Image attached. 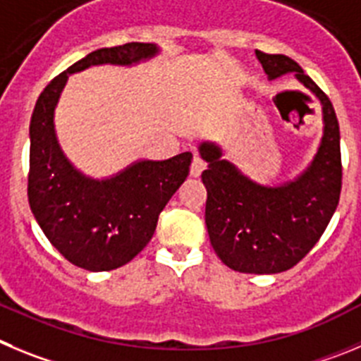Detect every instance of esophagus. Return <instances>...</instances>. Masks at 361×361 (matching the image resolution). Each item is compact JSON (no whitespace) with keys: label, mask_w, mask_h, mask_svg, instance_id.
<instances>
[{"label":"esophagus","mask_w":361,"mask_h":361,"mask_svg":"<svg viewBox=\"0 0 361 361\" xmlns=\"http://www.w3.org/2000/svg\"><path fill=\"white\" fill-rule=\"evenodd\" d=\"M203 171H204V161L201 160L200 157H194L192 165H190V176L192 178L201 176V173H203Z\"/></svg>","instance_id":"34e87169"}]
</instances>
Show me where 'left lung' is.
Returning a JSON list of instances; mask_svg holds the SVG:
<instances>
[{
    "label": "left lung",
    "instance_id": "left-lung-1",
    "mask_svg": "<svg viewBox=\"0 0 361 361\" xmlns=\"http://www.w3.org/2000/svg\"><path fill=\"white\" fill-rule=\"evenodd\" d=\"M269 80L293 73L322 106L324 135L317 154L295 180L262 185L241 173L214 142H201L207 161L204 223L210 245L228 268L271 275L293 268L329 225L342 190L340 128L333 104L293 59L255 50Z\"/></svg>",
    "mask_w": 361,
    "mask_h": 361
}]
</instances>
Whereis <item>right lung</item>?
Segmentation results:
<instances>
[{
  "label": "right lung",
  "instance_id": "right-lung-1",
  "mask_svg": "<svg viewBox=\"0 0 361 361\" xmlns=\"http://www.w3.org/2000/svg\"><path fill=\"white\" fill-rule=\"evenodd\" d=\"M160 54L154 43L100 48L55 77L35 102L30 120L28 203L48 241L71 264L109 271L128 264L151 241L158 216L187 180L192 152L169 160H138L95 180L66 158L55 133V106L68 77L86 68L133 66Z\"/></svg>",
  "mask_w": 361,
  "mask_h": 361
}]
</instances>
